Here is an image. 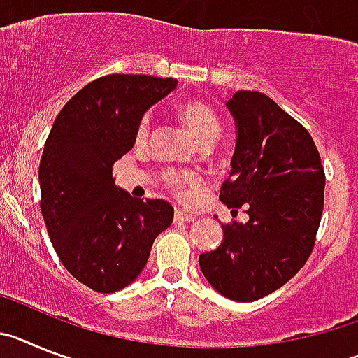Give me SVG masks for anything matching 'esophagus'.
Listing matches in <instances>:
<instances>
[{
    "instance_id": "1",
    "label": "esophagus",
    "mask_w": 358,
    "mask_h": 358,
    "mask_svg": "<svg viewBox=\"0 0 358 358\" xmlns=\"http://www.w3.org/2000/svg\"><path fill=\"white\" fill-rule=\"evenodd\" d=\"M175 222L176 223H191V222H194V216H192V214L183 213V210H176Z\"/></svg>"
}]
</instances>
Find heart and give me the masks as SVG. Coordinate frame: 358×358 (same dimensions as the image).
Masks as SVG:
<instances>
[{
  "label": "heart",
  "mask_w": 358,
  "mask_h": 358,
  "mask_svg": "<svg viewBox=\"0 0 358 358\" xmlns=\"http://www.w3.org/2000/svg\"><path fill=\"white\" fill-rule=\"evenodd\" d=\"M180 117H182L189 131L194 135V138L203 148H209L213 142H216L220 133H222V122L217 119V115L203 101L192 99V101L185 102L180 108ZM149 129H151V119H149V115H144L138 122V127H136V141L144 142L149 135ZM162 182L167 189L175 192L176 196L182 198V200H189L201 187L203 178L196 171H178L167 167V169L162 171Z\"/></svg>",
  "instance_id": "1"
}]
</instances>
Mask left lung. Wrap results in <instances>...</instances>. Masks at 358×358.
<instances>
[{"label":"left lung","mask_w":358,"mask_h":358,"mask_svg":"<svg viewBox=\"0 0 358 358\" xmlns=\"http://www.w3.org/2000/svg\"><path fill=\"white\" fill-rule=\"evenodd\" d=\"M238 129L231 175L220 200L247 223L223 225L222 245L200 256L217 292L248 303L281 288L304 266L324 207V169L315 142L265 93L238 92L227 102Z\"/></svg>","instance_id":"8db88e82"}]
</instances>
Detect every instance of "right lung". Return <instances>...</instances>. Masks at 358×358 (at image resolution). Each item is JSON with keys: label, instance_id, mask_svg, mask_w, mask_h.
<instances>
[{"label": "right lung", "instance_id": "1", "mask_svg": "<svg viewBox=\"0 0 358 358\" xmlns=\"http://www.w3.org/2000/svg\"><path fill=\"white\" fill-rule=\"evenodd\" d=\"M176 79L101 77L57 115L39 164L41 213L68 272L101 294L138 278L153 241L173 223L169 201L133 198L115 185L113 164L133 148L142 115Z\"/></svg>", "mask_w": 358, "mask_h": 358}]
</instances>
